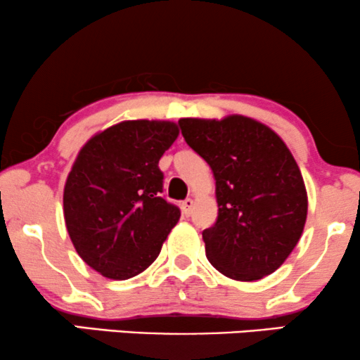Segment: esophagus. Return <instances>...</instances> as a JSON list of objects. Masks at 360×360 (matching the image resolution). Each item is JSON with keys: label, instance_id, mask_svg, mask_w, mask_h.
<instances>
[{"label": "esophagus", "instance_id": "34e87169", "mask_svg": "<svg viewBox=\"0 0 360 360\" xmlns=\"http://www.w3.org/2000/svg\"><path fill=\"white\" fill-rule=\"evenodd\" d=\"M193 207H194V199L191 198H188L186 201H183V204H181V209H183L184 216H189V214L193 212Z\"/></svg>", "mask_w": 360, "mask_h": 360}]
</instances>
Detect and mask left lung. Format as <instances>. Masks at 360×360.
<instances>
[{
  "label": "left lung",
  "instance_id": "left-lung-1",
  "mask_svg": "<svg viewBox=\"0 0 360 360\" xmlns=\"http://www.w3.org/2000/svg\"><path fill=\"white\" fill-rule=\"evenodd\" d=\"M179 126L216 179L217 221L202 231L209 262L236 281L272 274L307 217L306 186L289 148L271 127L239 115L183 117Z\"/></svg>",
  "mask_w": 360,
  "mask_h": 360
}]
</instances>
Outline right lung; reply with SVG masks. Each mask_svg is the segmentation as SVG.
I'll use <instances>...</instances> for the list:
<instances>
[{
	"label": "right lung",
	"instance_id": "obj_1",
	"mask_svg": "<svg viewBox=\"0 0 360 360\" xmlns=\"http://www.w3.org/2000/svg\"><path fill=\"white\" fill-rule=\"evenodd\" d=\"M177 134L171 121H122L94 134L68 174V234L79 257L108 279L146 271L179 221V207L161 195L159 169Z\"/></svg>",
	"mask_w": 360,
	"mask_h": 360
}]
</instances>
